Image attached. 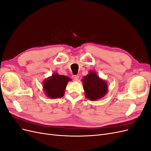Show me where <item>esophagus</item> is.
<instances>
[{
    "label": "esophagus",
    "mask_w": 151,
    "mask_h": 151,
    "mask_svg": "<svg viewBox=\"0 0 151 151\" xmlns=\"http://www.w3.org/2000/svg\"><path fill=\"white\" fill-rule=\"evenodd\" d=\"M72 77H73V79H74L76 81H77L79 79V76L78 75H74L72 76Z\"/></svg>",
    "instance_id": "esophagus-1"
}]
</instances>
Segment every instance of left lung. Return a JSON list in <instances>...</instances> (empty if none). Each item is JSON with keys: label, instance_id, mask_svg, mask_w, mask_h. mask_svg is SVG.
<instances>
[{"label": "left lung", "instance_id": "1", "mask_svg": "<svg viewBox=\"0 0 151 151\" xmlns=\"http://www.w3.org/2000/svg\"><path fill=\"white\" fill-rule=\"evenodd\" d=\"M83 85L86 98L95 101L101 98L108 91V85L104 81L99 79L94 72L90 73L84 77Z\"/></svg>", "mask_w": 151, "mask_h": 151}]
</instances>
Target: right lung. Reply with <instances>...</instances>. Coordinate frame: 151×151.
Listing matches in <instances>:
<instances>
[{"mask_svg": "<svg viewBox=\"0 0 151 151\" xmlns=\"http://www.w3.org/2000/svg\"><path fill=\"white\" fill-rule=\"evenodd\" d=\"M69 77L59 75L57 73L44 81L43 88L47 96L50 98H59L64 95Z\"/></svg>", "mask_w": 151, "mask_h": 151, "instance_id": "add662e5", "label": "right lung"}]
</instances>
